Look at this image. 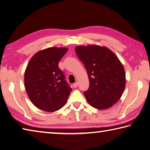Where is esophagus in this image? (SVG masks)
<instances>
[{
	"label": "esophagus",
	"mask_w": 150,
	"mask_h": 150,
	"mask_svg": "<svg viewBox=\"0 0 150 150\" xmlns=\"http://www.w3.org/2000/svg\"><path fill=\"white\" fill-rule=\"evenodd\" d=\"M78 82H76V83L73 84V87H74V88H76L78 87Z\"/></svg>",
	"instance_id": "esophagus-1"
}]
</instances>
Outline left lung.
I'll return each mask as SVG.
<instances>
[{
    "label": "left lung",
    "mask_w": 150,
    "mask_h": 150,
    "mask_svg": "<svg viewBox=\"0 0 150 150\" xmlns=\"http://www.w3.org/2000/svg\"><path fill=\"white\" fill-rule=\"evenodd\" d=\"M76 54L87 70L89 87L84 95L97 109L111 108L120 100L126 87V73L115 53L96 45L78 46Z\"/></svg>",
    "instance_id": "obj_1"
}]
</instances>
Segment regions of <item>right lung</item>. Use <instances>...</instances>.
Here are the masks:
<instances>
[{
    "instance_id": "add662e5",
    "label": "right lung",
    "mask_w": 150,
    "mask_h": 150,
    "mask_svg": "<svg viewBox=\"0 0 150 150\" xmlns=\"http://www.w3.org/2000/svg\"><path fill=\"white\" fill-rule=\"evenodd\" d=\"M68 50L50 47L35 53L24 72V85L29 99L37 108L54 112L65 105L72 88L65 80L58 63Z\"/></svg>"
}]
</instances>
